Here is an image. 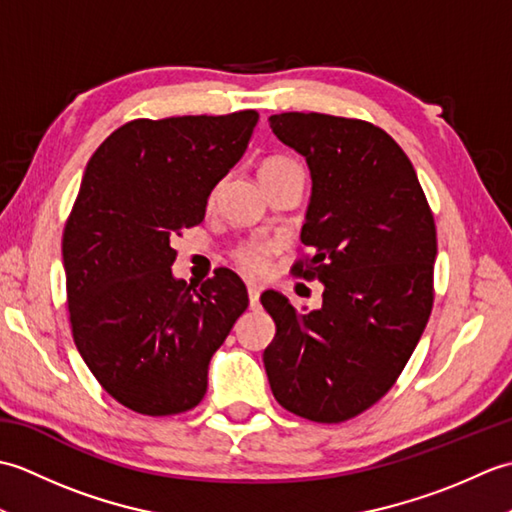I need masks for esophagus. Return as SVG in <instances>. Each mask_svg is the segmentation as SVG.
<instances>
[{"mask_svg":"<svg viewBox=\"0 0 512 512\" xmlns=\"http://www.w3.org/2000/svg\"><path fill=\"white\" fill-rule=\"evenodd\" d=\"M259 286L257 284H248V301H250V308L257 310L259 308Z\"/></svg>","mask_w":512,"mask_h":512,"instance_id":"esophagus-1","label":"esophagus"}]
</instances>
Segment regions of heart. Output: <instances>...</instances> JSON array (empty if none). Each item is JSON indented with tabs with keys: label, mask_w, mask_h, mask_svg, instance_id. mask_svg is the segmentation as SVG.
Segmentation results:
<instances>
[{
	"label": "heart",
	"mask_w": 512,
	"mask_h": 512,
	"mask_svg": "<svg viewBox=\"0 0 512 512\" xmlns=\"http://www.w3.org/2000/svg\"><path fill=\"white\" fill-rule=\"evenodd\" d=\"M295 162L290 158H268L262 169L259 171H266V169H279V167H292ZM270 253H273V246L270 244H262V242H244L239 244L233 250V262L235 266L242 270L246 275H264L268 270V262H270Z\"/></svg>",
	"instance_id": "obj_1"
}]
</instances>
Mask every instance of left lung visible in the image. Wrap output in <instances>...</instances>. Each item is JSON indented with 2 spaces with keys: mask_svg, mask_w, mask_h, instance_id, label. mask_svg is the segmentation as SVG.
<instances>
[{
  "mask_svg": "<svg viewBox=\"0 0 512 512\" xmlns=\"http://www.w3.org/2000/svg\"><path fill=\"white\" fill-rule=\"evenodd\" d=\"M306 156L312 198L292 275L323 284L299 314L268 290L277 332L264 352L273 396L312 422H345L394 387L433 308L436 222L416 169L385 129L361 118L284 112L268 118Z\"/></svg>",
  "mask_w": 512,
  "mask_h": 512,
  "instance_id": "1",
  "label": "left lung"
}]
</instances>
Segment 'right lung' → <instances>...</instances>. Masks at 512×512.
<instances>
[{
  "label": "right lung",
  "mask_w": 512,
  "mask_h": 512,
  "mask_svg": "<svg viewBox=\"0 0 512 512\" xmlns=\"http://www.w3.org/2000/svg\"><path fill=\"white\" fill-rule=\"evenodd\" d=\"M257 121L255 110L136 118L85 167L61 242L70 328L101 387L143 416L198 405L211 356L248 308L228 268L200 288L173 279L171 239L204 220Z\"/></svg>",
  "instance_id": "obj_1"
}]
</instances>
